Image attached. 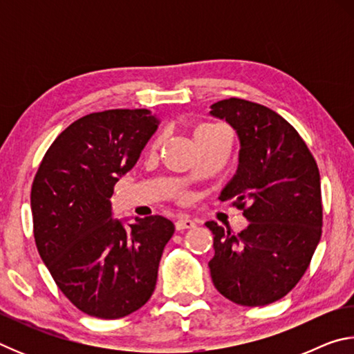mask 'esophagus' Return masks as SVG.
Returning <instances> with one entry per match:
<instances>
[{"mask_svg":"<svg viewBox=\"0 0 354 354\" xmlns=\"http://www.w3.org/2000/svg\"><path fill=\"white\" fill-rule=\"evenodd\" d=\"M176 230L178 231H183V230H190V227H195V221L190 220L189 217H185V215H183V217H179L176 220Z\"/></svg>","mask_w":354,"mask_h":354,"instance_id":"34e87169","label":"esophagus"}]
</instances>
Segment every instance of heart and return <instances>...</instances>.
I'll return each mask as SVG.
<instances>
[{"instance_id": "heart-1", "label": "heart", "mask_w": 354, "mask_h": 354, "mask_svg": "<svg viewBox=\"0 0 354 354\" xmlns=\"http://www.w3.org/2000/svg\"><path fill=\"white\" fill-rule=\"evenodd\" d=\"M220 127H217V124H211V123H205V124H200L198 128H196L195 131H194V136H196V134H201V133H207V131H214V129H218ZM156 145H158V140H153L151 142V148H154Z\"/></svg>"}]
</instances>
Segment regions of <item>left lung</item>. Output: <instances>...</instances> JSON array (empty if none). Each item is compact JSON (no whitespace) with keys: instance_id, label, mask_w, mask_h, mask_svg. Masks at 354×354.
<instances>
[{"instance_id":"left-lung-1","label":"left lung","mask_w":354,"mask_h":354,"mask_svg":"<svg viewBox=\"0 0 354 354\" xmlns=\"http://www.w3.org/2000/svg\"><path fill=\"white\" fill-rule=\"evenodd\" d=\"M241 140L239 169L220 200H234L250 225L236 232L207 221L212 283L241 306L286 297L306 273L323 225L320 173L297 129L268 107L241 98L211 106Z\"/></svg>"}]
</instances>
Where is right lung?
<instances>
[{"label": "right lung", "mask_w": 354, "mask_h": 354, "mask_svg": "<svg viewBox=\"0 0 354 354\" xmlns=\"http://www.w3.org/2000/svg\"><path fill=\"white\" fill-rule=\"evenodd\" d=\"M158 128L148 109H111L77 118L56 137L31 189L34 239L59 289L81 313L113 320L153 295L175 225L160 215L127 230L111 196Z\"/></svg>", "instance_id": "add662e5"}]
</instances>
